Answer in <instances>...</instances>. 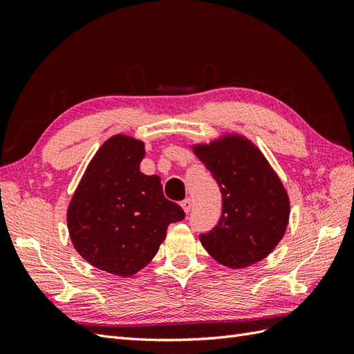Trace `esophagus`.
Here are the masks:
<instances>
[{
	"mask_svg": "<svg viewBox=\"0 0 354 354\" xmlns=\"http://www.w3.org/2000/svg\"><path fill=\"white\" fill-rule=\"evenodd\" d=\"M181 207H183V209H185L186 214H189L190 209H192V201H190L189 198H186L185 201H181Z\"/></svg>",
	"mask_w": 354,
	"mask_h": 354,
	"instance_id": "esophagus-1",
	"label": "esophagus"
}]
</instances>
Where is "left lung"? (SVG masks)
Listing matches in <instances>:
<instances>
[{"label": "left lung", "instance_id": "1", "mask_svg": "<svg viewBox=\"0 0 354 354\" xmlns=\"http://www.w3.org/2000/svg\"><path fill=\"white\" fill-rule=\"evenodd\" d=\"M202 160L221 192L217 226L199 234L214 260L243 269L266 259L283 238L289 220V198L281 178L248 138L227 136L196 145Z\"/></svg>", "mask_w": 354, "mask_h": 354}]
</instances>
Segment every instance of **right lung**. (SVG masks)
<instances>
[{
  "instance_id": "add662e5",
  "label": "right lung",
  "mask_w": 354,
  "mask_h": 354,
  "mask_svg": "<svg viewBox=\"0 0 354 354\" xmlns=\"http://www.w3.org/2000/svg\"><path fill=\"white\" fill-rule=\"evenodd\" d=\"M145 145L118 134L94 155L68 208V229L84 260L116 276L137 273L156 255L185 211L164 196L158 176L140 171Z\"/></svg>"
}]
</instances>
